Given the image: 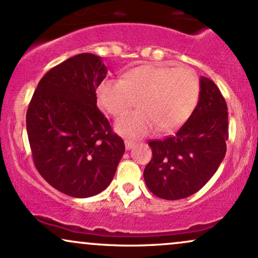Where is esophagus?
I'll use <instances>...</instances> for the list:
<instances>
[{
    "label": "esophagus",
    "mask_w": 258,
    "mask_h": 258,
    "mask_svg": "<svg viewBox=\"0 0 258 258\" xmlns=\"http://www.w3.org/2000/svg\"><path fill=\"white\" fill-rule=\"evenodd\" d=\"M135 146H136L135 142H132V141H125V147H126L127 150L132 149V148L135 147Z\"/></svg>",
    "instance_id": "esophagus-1"
}]
</instances>
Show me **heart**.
Listing matches in <instances>:
<instances>
[{
  "mask_svg": "<svg viewBox=\"0 0 258 258\" xmlns=\"http://www.w3.org/2000/svg\"><path fill=\"white\" fill-rule=\"evenodd\" d=\"M200 96L197 74L185 67L146 64L122 80L105 79L97 87L98 103L112 116L125 114L139 99V110L117 120L115 130L126 138H141L159 128L171 132L191 116Z\"/></svg>",
  "mask_w": 258,
  "mask_h": 258,
  "instance_id": "heart-1",
  "label": "heart"
}]
</instances>
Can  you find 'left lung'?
<instances>
[{
	"label": "left lung",
	"mask_w": 258,
	"mask_h": 258,
	"mask_svg": "<svg viewBox=\"0 0 258 258\" xmlns=\"http://www.w3.org/2000/svg\"><path fill=\"white\" fill-rule=\"evenodd\" d=\"M228 109L214 81L201 76L197 108L176 135L149 141L153 156L144 180L154 195L178 200L200 190L227 152Z\"/></svg>",
	"instance_id": "1"
}]
</instances>
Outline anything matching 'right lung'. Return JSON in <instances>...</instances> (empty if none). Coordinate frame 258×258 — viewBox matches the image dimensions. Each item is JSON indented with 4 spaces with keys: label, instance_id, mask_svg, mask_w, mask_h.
<instances>
[{
    "label": "right lung",
    "instance_id": "1",
    "mask_svg": "<svg viewBox=\"0 0 258 258\" xmlns=\"http://www.w3.org/2000/svg\"><path fill=\"white\" fill-rule=\"evenodd\" d=\"M105 76L98 55H74L44 74L26 112L35 167L73 198L104 190L125 153L122 138L97 106L96 88Z\"/></svg>",
    "mask_w": 258,
    "mask_h": 258
}]
</instances>
